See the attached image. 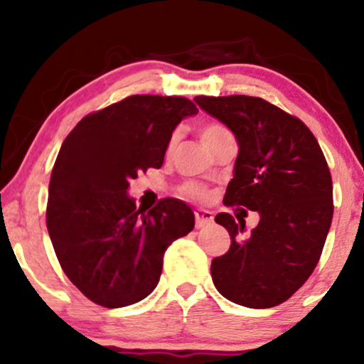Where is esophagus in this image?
<instances>
[{"instance_id":"34e87169","label":"esophagus","mask_w":364,"mask_h":364,"mask_svg":"<svg viewBox=\"0 0 364 364\" xmlns=\"http://www.w3.org/2000/svg\"><path fill=\"white\" fill-rule=\"evenodd\" d=\"M214 223V215H212L210 210H205V208H198V210L195 212V224L196 228H207V225H210Z\"/></svg>"}]
</instances>
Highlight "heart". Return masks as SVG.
Segmentation results:
<instances>
[{"label":"heart","mask_w":364,"mask_h":364,"mask_svg":"<svg viewBox=\"0 0 364 364\" xmlns=\"http://www.w3.org/2000/svg\"><path fill=\"white\" fill-rule=\"evenodd\" d=\"M198 133H200V140H202L203 147L208 149L217 139H219V136H223L224 133H228V129L217 123H205L200 127ZM178 139H179L178 133H174V135L171 136L169 144H168V154L173 152L174 147H176ZM181 193L190 196V198L202 200L207 196V190L202 185H196V183H186V185H183V188H181Z\"/></svg>","instance_id":"b5f03b06"}]
</instances>
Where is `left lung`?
I'll return each instance as SVG.
<instances>
[{
  "label": "left lung",
  "mask_w": 364,
  "mask_h": 364,
  "mask_svg": "<svg viewBox=\"0 0 364 364\" xmlns=\"http://www.w3.org/2000/svg\"><path fill=\"white\" fill-rule=\"evenodd\" d=\"M193 101L231 129L240 147L224 203L260 215L250 235L243 219L215 215L231 246L212 260V281L241 306H277L306 282L327 240L333 215L327 161L303 121L260 97L198 95Z\"/></svg>",
  "instance_id": "left-lung-1"
}]
</instances>
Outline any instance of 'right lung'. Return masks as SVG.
Wrapping results in <instances>:
<instances>
[{"mask_svg": "<svg viewBox=\"0 0 364 364\" xmlns=\"http://www.w3.org/2000/svg\"><path fill=\"white\" fill-rule=\"evenodd\" d=\"M198 109L185 97L132 95L85 116L63 141L49 181L46 223L66 277L106 308L156 289L166 250L195 225L185 202L149 212L128 195L141 171L159 169L173 132Z\"/></svg>", "mask_w": 364, "mask_h": 364, "instance_id": "right-lung-1", "label": "right lung"}]
</instances>
